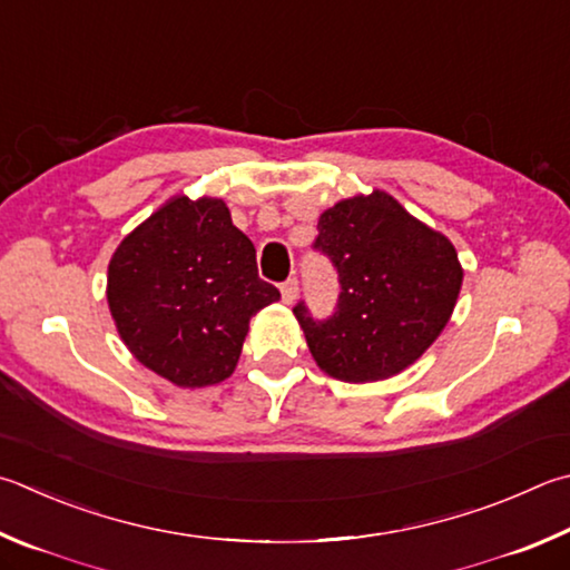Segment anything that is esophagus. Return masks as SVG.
Wrapping results in <instances>:
<instances>
[{
    "instance_id": "34e87169",
    "label": "esophagus",
    "mask_w": 570,
    "mask_h": 570,
    "mask_svg": "<svg viewBox=\"0 0 570 570\" xmlns=\"http://www.w3.org/2000/svg\"><path fill=\"white\" fill-rule=\"evenodd\" d=\"M298 296V282L296 278H286V282L282 284V298L286 304H294Z\"/></svg>"
}]
</instances>
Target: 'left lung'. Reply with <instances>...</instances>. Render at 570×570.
Wrapping results in <instances>:
<instances>
[{
    "label": "left lung",
    "mask_w": 570,
    "mask_h": 570,
    "mask_svg": "<svg viewBox=\"0 0 570 570\" xmlns=\"http://www.w3.org/2000/svg\"><path fill=\"white\" fill-rule=\"evenodd\" d=\"M314 252L338 274L336 308L294 314L328 376L366 384L411 366L449 324L463 272L446 236L384 191L338 202L318 219Z\"/></svg>",
    "instance_id": "left-lung-1"
}]
</instances>
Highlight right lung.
I'll return each instance as SVG.
<instances>
[{"mask_svg": "<svg viewBox=\"0 0 570 570\" xmlns=\"http://www.w3.org/2000/svg\"><path fill=\"white\" fill-rule=\"evenodd\" d=\"M107 282L124 344L184 389L229 379L249 318L282 296L258 276L254 244L226 204L206 196L154 212L114 252Z\"/></svg>", "mask_w": 570, "mask_h": 570, "instance_id": "add662e5", "label": "right lung"}]
</instances>
